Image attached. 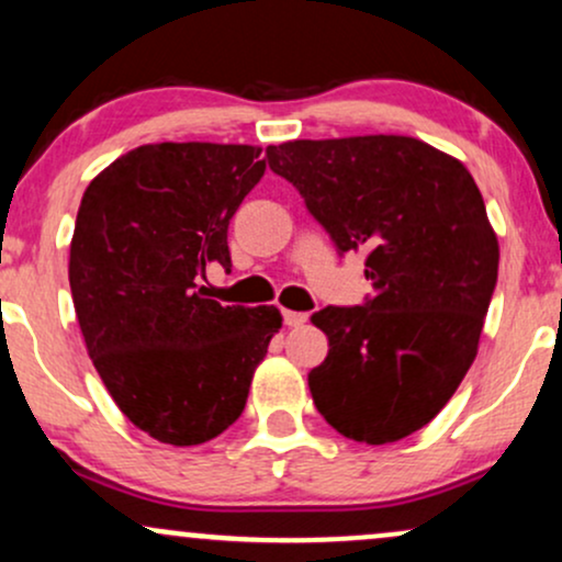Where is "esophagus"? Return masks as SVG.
Segmentation results:
<instances>
[{"label": "esophagus", "instance_id": "1", "mask_svg": "<svg viewBox=\"0 0 562 562\" xmlns=\"http://www.w3.org/2000/svg\"><path fill=\"white\" fill-rule=\"evenodd\" d=\"M282 319H285L288 327H301L303 322L308 319V314H303V312H290V308H282Z\"/></svg>", "mask_w": 562, "mask_h": 562}]
</instances>
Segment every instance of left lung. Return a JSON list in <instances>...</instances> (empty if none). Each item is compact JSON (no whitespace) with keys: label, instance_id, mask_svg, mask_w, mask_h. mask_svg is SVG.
Returning <instances> with one entry per match:
<instances>
[{"label":"left lung","instance_id":"obj_1","mask_svg":"<svg viewBox=\"0 0 562 562\" xmlns=\"http://www.w3.org/2000/svg\"><path fill=\"white\" fill-rule=\"evenodd\" d=\"M338 254H367L364 306L312 317L330 340L308 372L319 415L362 443L428 425L479 353L499 243L465 166L415 137L367 134L267 147Z\"/></svg>","mask_w":562,"mask_h":562}]
</instances>
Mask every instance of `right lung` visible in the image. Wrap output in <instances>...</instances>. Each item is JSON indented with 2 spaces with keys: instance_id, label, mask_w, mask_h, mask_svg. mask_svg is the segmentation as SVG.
Masks as SVG:
<instances>
[{
  "instance_id": "right-lung-1",
  "label": "right lung",
  "mask_w": 562,
  "mask_h": 562,
  "mask_svg": "<svg viewBox=\"0 0 562 562\" xmlns=\"http://www.w3.org/2000/svg\"><path fill=\"white\" fill-rule=\"evenodd\" d=\"M261 147L142 145L97 173L70 240L83 344L119 409L160 443L229 428L282 327L274 306H222L200 277L229 272V218L259 184Z\"/></svg>"
}]
</instances>
